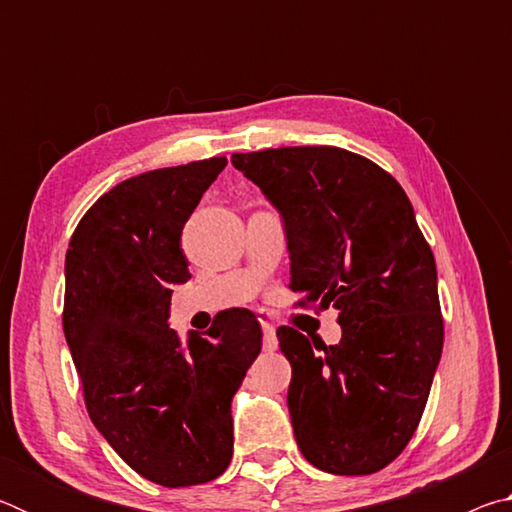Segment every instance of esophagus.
I'll return each mask as SVG.
<instances>
[{
	"label": "esophagus",
	"mask_w": 512,
	"mask_h": 512,
	"mask_svg": "<svg viewBox=\"0 0 512 512\" xmlns=\"http://www.w3.org/2000/svg\"><path fill=\"white\" fill-rule=\"evenodd\" d=\"M259 323H262V332H264V350L266 352H273L277 348L275 325L271 323V320H266V318H259Z\"/></svg>",
	"instance_id": "obj_1"
}]
</instances>
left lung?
<instances>
[{
  "label": "left lung",
  "mask_w": 512,
  "mask_h": 512,
  "mask_svg": "<svg viewBox=\"0 0 512 512\" xmlns=\"http://www.w3.org/2000/svg\"><path fill=\"white\" fill-rule=\"evenodd\" d=\"M282 216L300 307L339 309L341 341L277 329L289 413L307 461L372 474L409 445L443 354L436 259L400 183L336 146L235 153Z\"/></svg>",
  "instance_id": "1"
}]
</instances>
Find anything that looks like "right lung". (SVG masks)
Masks as SVG:
<instances>
[{
    "mask_svg": "<svg viewBox=\"0 0 512 512\" xmlns=\"http://www.w3.org/2000/svg\"><path fill=\"white\" fill-rule=\"evenodd\" d=\"M228 160L128 178L76 225L65 255L63 329L85 406L137 474L167 488L207 483L232 458V397L262 350L248 309L187 341L169 329L189 262L180 235Z\"/></svg>",
    "mask_w": 512,
    "mask_h": 512,
    "instance_id": "1",
    "label": "right lung"
}]
</instances>
